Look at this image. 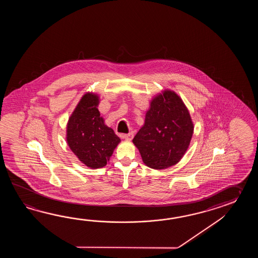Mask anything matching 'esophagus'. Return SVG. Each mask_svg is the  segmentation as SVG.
<instances>
[{
	"label": "esophagus",
	"instance_id": "obj_1",
	"mask_svg": "<svg viewBox=\"0 0 258 258\" xmlns=\"http://www.w3.org/2000/svg\"><path fill=\"white\" fill-rule=\"evenodd\" d=\"M122 137L127 140V141H131L132 139H133V137H134V134L133 133H129V134H125V135H123Z\"/></svg>",
	"mask_w": 258,
	"mask_h": 258
}]
</instances>
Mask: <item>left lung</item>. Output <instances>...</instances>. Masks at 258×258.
I'll return each mask as SVG.
<instances>
[{
	"instance_id": "obj_1",
	"label": "left lung",
	"mask_w": 258,
	"mask_h": 258,
	"mask_svg": "<svg viewBox=\"0 0 258 258\" xmlns=\"http://www.w3.org/2000/svg\"><path fill=\"white\" fill-rule=\"evenodd\" d=\"M192 133L194 123L183 101L174 91L164 90L151 100L145 123L133 143L145 164L164 170L181 160Z\"/></svg>"
}]
</instances>
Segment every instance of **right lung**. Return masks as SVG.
<instances>
[{
  "label": "right lung",
  "mask_w": 258,
  "mask_h": 258,
  "mask_svg": "<svg viewBox=\"0 0 258 258\" xmlns=\"http://www.w3.org/2000/svg\"><path fill=\"white\" fill-rule=\"evenodd\" d=\"M99 96L86 93L67 123L66 140L79 160L90 169L102 168L110 160L121 139L100 116Z\"/></svg>",
  "instance_id": "obj_1"
}]
</instances>
